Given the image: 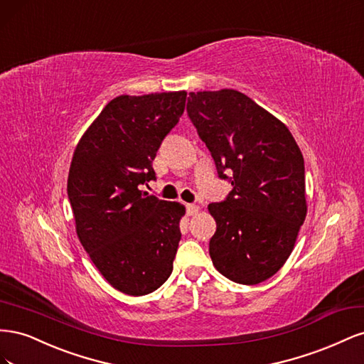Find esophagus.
<instances>
[{"label": "esophagus", "mask_w": 364, "mask_h": 364, "mask_svg": "<svg viewBox=\"0 0 364 364\" xmlns=\"http://www.w3.org/2000/svg\"><path fill=\"white\" fill-rule=\"evenodd\" d=\"M200 211V208L197 205H186V213H188V215H197Z\"/></svg>", "instance_id": "1"}]
</instances>
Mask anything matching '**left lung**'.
I'll return each instance as SVG.
<instances>
[{
	"mask_svg": "<svg viewBox=\"0 0 364 364\" xmlns=\"http://www.w3.org/2000/svg\"><path fill=\"white\" fill-rule=\"evenodd\" d=\"M186 111L220 178L232 173L228 199L208 205L214 267L237 284L266 281L289 259L306 217L302 151L281 119L240 91L190 92Z\"/></svg>",
	"mask_w": 364,
	"mask_h": 364,
	"instance_id": "obj_1",
	"label": "left lung"
}]
</instances>
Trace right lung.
Masks as SVG:
<instances>
[{
    "label": "right lung",
    "mask_w": 364,
    "mask_h": 364,
    "mask_svg": "<svg viewBox=\"0 0 364 364\" xmlns=\"http://www.w3.org/2000/svg\"><path fill=\"white\" fill-rule=\"evenodd\" d=\"M185 102V91L115 97L74 150L67 191L77 237L103 278L129 296L155 291L173 272L185 206L138 185L155 179L151 162Z\"/></svg>",
    "instance_id": "1"
}]
</instances>
